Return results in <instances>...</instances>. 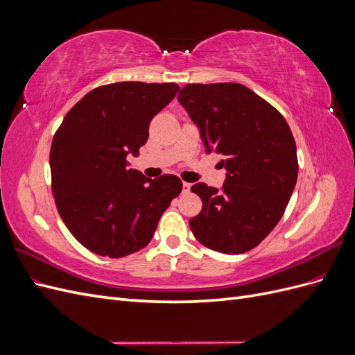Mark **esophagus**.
Listing matches in <instances>:
<instances>
[{"label": "esophagus", "mask_w": 355, "mask_h": 355, "mask_svg": "<svg viewBox=\"0 0 355 355\" xmlns=\"http://www.w3.org/2000/svg\"><path fill=\"white\" fill-rule=\"evenodd\" d=\"M182 187H184V192H188L191 189V184H188V182H184V185Z\"/></svg>", "instance_id": "obj_1"}]
</instances>
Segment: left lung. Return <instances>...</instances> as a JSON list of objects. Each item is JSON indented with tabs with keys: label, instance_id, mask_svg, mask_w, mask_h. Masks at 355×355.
Returning a JSON list of instances; mask_svg holds the SVG:
<instances>
[{
	"label": "left lung",
	"instance_id": "1",
	"mask_svg": "<svg viewBox=\"0 0 355 355\" xmlns=\"http://www.w3.org/2000/svg\"><path fill=\"white\" fill-rule=\"evenodd\" d=\"M179 103L200 128L206 153L222 155V189L191 191L202 209L189 220L196 239L228 254L252 250L282 219L297 179L292 130L272 105L239 83L187 84Z\"/></svg>",
	"mask_w": 355,
	"mask_h": 355
}]
</instances>
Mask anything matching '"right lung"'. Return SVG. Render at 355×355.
<instances>
[{"mask_svg":"<svg viewBox=\"0 0 355 355\" xmlns=\"http://www.w3.org/2000/svg\"><path fill=\"white\" fill-rule=\"evenodd\" d=\"M179 90L175 83L101 85L73 105L50 149L51 191L62 220L85 249L123 257L151 241L163 211L182 191L175 175L155 179L128 168L149 123Z\"/></svg>","mask_w":355,"mask_h":355,"instance_id":"add662e5","label":"right lung"}]
</instances>
